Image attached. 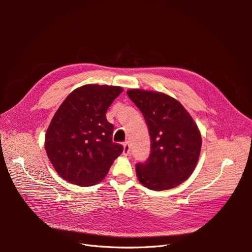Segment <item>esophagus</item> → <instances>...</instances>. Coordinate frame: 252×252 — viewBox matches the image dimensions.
<instances>
[{"label": "esophagus", "mask_w": 252, "mask_h": 252, "mask_svg": "<svg viewBox=\"0 0 252 252\" xmlns=\"http://www.w3.org/2000/svg\"><path fill=\"white\" fill-rule=\"evenodd\" d=\"M124 150H123V155L128 156L130 154V145H129V142H125L124 144Z\"/></svg>", "instance_id": "esophagus-1"}]
</instances>
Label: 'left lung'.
<instances>
[{
    "instance_id": "1",
    "label": "left lung",
    "mask_w": 252,
    "mask_h": 252,
    "mask_svg": "<svg viewBox=\"0 0 252 252\" xmlns=\"http://www.w3.org/2000/svg\"><path fill=\"white\" fill-rule=\"evenodd\" d=\"M127 94L143 113L151 143L147 161L135 165L136 177L157 191L177 187L191 175L199 159V128L183 105L169 95L142 89H130Z\"/></svg>"
}]
</instances>
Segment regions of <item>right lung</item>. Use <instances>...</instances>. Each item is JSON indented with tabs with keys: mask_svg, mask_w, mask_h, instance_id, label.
I'll return each mask as SVG.
<instances>
[{
	"mask_svg": "<svg viewBox=\"0 0 252 252\" xmlns=\"http://www.w3.org/2000/svg\"><path fill=\"white\" fill-rule=\"evenodd\" d=\"M123 88L84 85L61 104L45 135V149L53 168L67 182L93 186L101 182L122 152L112 142L113 125L106 112Z\"/></svg>",
	"mask_w": 252,
	"mask_h": 252,
	"instance_id": "obj_1",
	"label": "right lung"
}]
</instances>
